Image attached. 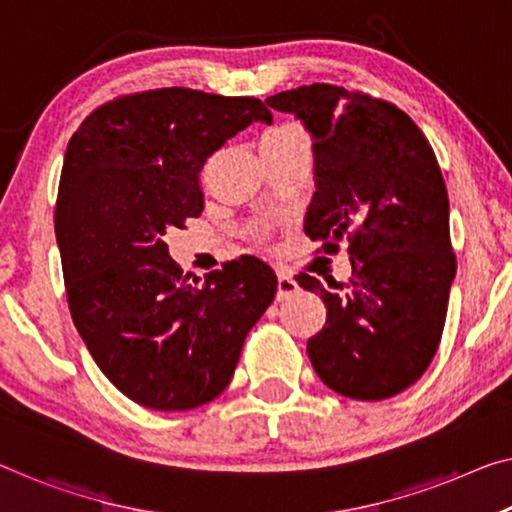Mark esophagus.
Listing matches in <instances>:
<instances>
[{"label": "esophagus", "mask_w": 512, "mask_h": 512, "mask_svg": "<svg viewBox=\"0 0 512 512\" xmlns=\"http://www.w3.org/2000/svg\"><path fill=\"white\" fill-rule=\"evenodd\" d=\"M299 292V285H296V280L292 278V273L287 271H278V292H276V299L278 301H285L289 296H294Z\"/></svg>", "instance_id": "esophagus-1"}]
</instances>
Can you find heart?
Returning <instances> with one entry per match:
<instances>
[{
    "instance_id": "heart-1",
    "label": "heart",
    "mask_w": 512,
    "mask_h": 512,
    "mask_svg": "<svg viewBox=\"0 0 512 512\" xmlns=\"http://www.w3.org/2000/svg\"><path fill=\"white\" fill-rule=\"evenodd\" d=\"M296 126H282V128H276V131H271V133H287V131H294Z\"/></svg>"
}]
</instances>
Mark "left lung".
<instances>
[{"instance_id": "obj_1", "label": "left lung", "mask_w": 512, "mask_h": 512, "mask_svg": "<svg viewBox=\"0 0 512 512\" xmlns=\"http://www.w3.org/2000/svg\"><path fill=\"white\" fill-rule=\"evenodd\" d=\"M266 105L315 137L305 234L326 255L347 241L352 259L347 282L296 276L326 305L324 329L308 340L312 368L347 398H393L437 354L457 269L437 156L409 114L363 91L305 85Z\"/></svg>"}]
</instances>
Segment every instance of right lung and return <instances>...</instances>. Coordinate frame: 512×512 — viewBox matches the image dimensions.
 Masks as SVG:
<instances>
[{"mask_svg":"<svg viewBox=\"0 0 512 512\" xmlns=\"http://www.w3.org/2000/svg\"><path fill=\"white\" fill-rule=\"evenodd\" d=\"M271 119L253 96L165 87L103 103L68 142L55 207L68 308L103 375L142 407L218 398L276 296L262 259L241 255L190 280L163 241L202 213L209 156Z\"/></svg>","mask_w":512,"mask_h":512,"instance_id":"1","label":"right lung"}]
</instances>
